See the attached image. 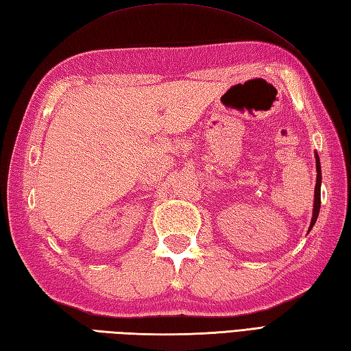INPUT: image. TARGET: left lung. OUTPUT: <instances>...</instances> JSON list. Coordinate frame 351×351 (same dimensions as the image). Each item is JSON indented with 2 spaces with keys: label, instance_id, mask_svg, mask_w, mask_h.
Wrapping results in <instances>:
<instances>
[{
  "label": "left lung",
  "instance_id": "left-lung-1",
  "mask_svg": "<svg viewBox=\"0 0 351 351\" xmlns=\"http://www.w3.org/2000/svg\"><path fill=\"white\" fill-rule=\"evenodd\" d=\"M315 167H317V184H315V191H314V209H313V219H311V224H309V230L313 229V226L317 221V217H319L320 213V186H322V167H320V158H319V154L315 152ZM308 230V232H309Z\"/></svg>",
  "mask_w": 351,
  "mask_h": 351
}]
</instances>
